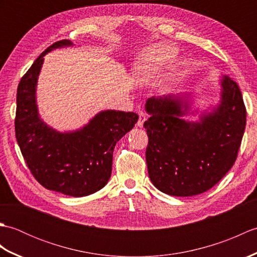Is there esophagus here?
Segmentation results:
<instances>
[{
    "instance_id": "esophagus-1",
    "label": "esophagus",
    "mask_w": 257,
    "mask_h": 257,
    "mask_svg": "<svg viewBox=\"0 0 257 257\" xmlns=\"http://www.w3.org/2000/svg\"><path fill=\"white\" fill-rule=\"evenodd\" d=\"M138 114H139V119H138L137 125H138V127L141 128V127H143V125H144L145 121H146V114H145L143 111H139Z\"/></svg>"
}]
</instances>
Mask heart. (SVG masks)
I'll list each match as a JSON object with an SVG mask.
<instances>
[{
	"mask_svg": "<svg viewBox=\"0 0 257 257\" xmlns=\"http://www.w3.org/2000/svg\"><path fill=\"white\" fill-rule=\"evenodd\" d=\"M178 55L176 48L167 44H156L143 52L134 66V77L139 83H149L166 72ZM176 80L174 76L169 78L165 88H169Z\"/></svg>",
	"mask_w": 257,
	"mask_h": 257,
	"instance_id": "b5f03b06",
	"label": "heart"
}]
</instances>
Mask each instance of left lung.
I'll return each instance as SVG.
<instances>
[{
	"label": "left lung",
	"mask_w": 257,
	"mask_h": 257,
	"mask_svg": "<svg viewBox=\"0 0 257 257\" xmlns=\"http://www.w3.org/2000/svg\"><path fill=\"white\" fill-rule=\"evenodd\" d=\"M221 86L220 103L199 122L180 118L189 109L182 97L147 100V167L151 182L161 192L174 196L203 193L233 167L246 124V108L236 81L224 76Z\"/></svg>",
	"instance_id": "1"
}]
</instances>
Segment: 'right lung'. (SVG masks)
Listing matches in <instances>:
<instances>
[{"instance_id":"add662e5","label":"right lung","mask_w":257,"mask_h":257,"mask_svg":"<svg viewBox=\"0 0 257 257\" xmlns=\"http://www.w3.org/2000/svg\"><path fill=\"white\" fill-rule=\"evenodd\" d=\"M73 45L54 43L22 77L16 94L15 136L31 173L43 187L70 196H86L105 187L111 176L114 146L134 128L135 112L101 111L77 132L58 133L40 118L36 83L46 53Z\"/></svg>"}]
</instances>
